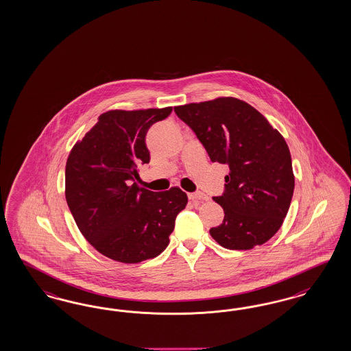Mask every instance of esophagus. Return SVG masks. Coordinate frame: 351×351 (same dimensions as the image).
Here are the masks:
<instances>
[{"label":"esophagus","mask_w":351,"mask_h":351,"mask_svg":"<svg viewBox=\"0 0 351 351\" xmlns=\"http://www.w3.org/2000/svg\"><path fill=\"white\" fill-rule=\"evenodd\" d=\"M189 199H191L193 202H201V201H207L208 195L204 194L202 191H197V193H191L189 194Z\"/></svg>","instance_id":"obj_1"}]
</instances>
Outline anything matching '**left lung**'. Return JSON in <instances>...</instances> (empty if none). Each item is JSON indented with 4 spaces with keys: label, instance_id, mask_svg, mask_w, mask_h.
<instances>
[{
    "label": "left lung",
    "instance_id": "8db88e82",
    "mask_svg": "<svg viewBox=\"0 0 351 351\" xmlns=\"http://www.w3.org/2000/svg\"><path fill=\"white\" fill-rule=\"evenodd\" d=\"M213 162L229 166L225 189L213 201L223 223L210 229L228 250L264 245L282 226L295 189L291 153L283 136L254 106L235 97L175 106Z\"/></svg>",
    "mask_w": 351,
    "mask_h": 351
}]
</instances>
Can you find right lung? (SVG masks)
Listing matches in <instances>:
<instances>
[{
  "label": "right lung",
  "instance_id": "right-lung-1",
  "mask_svg": "<svg viewBox=\"0 0 351 351\" xmlns=\"http://www.w3.org/2000/svg\"><path fill=\"white\" fill-rule=\"evenodd\" d=\"M172 108L109 110L99 117L65 166V198L87 242L114 261L136 264L170 243L178 213L188 203L179 188H138V166L149 163L145 136Z\"/></svg>",
  "mask_w": 351,
  "mask_h": 351
}]
</instances>
